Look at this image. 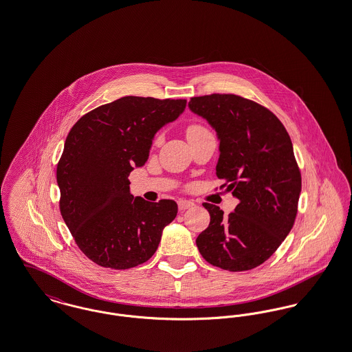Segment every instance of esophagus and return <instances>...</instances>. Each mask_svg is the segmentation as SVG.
<instances>
[{
  "instance_id": "esophagus-1",
  "label": "esophagus",
  "mask_w": 352,
  "mask_h": 352,
  "mask_svg": "<svg viewBox=\"0 0 352 352\" xmlns=\"http://www.w3.org/2000/svg\"><path fill=\"white\" fill-rule=\"evenodd\" d=\"M192 206H194V201H192L182 199V201H178V207H179V210H181V211L187 210V208H190V207H192Z\"/></svg>"
}]
</instances>
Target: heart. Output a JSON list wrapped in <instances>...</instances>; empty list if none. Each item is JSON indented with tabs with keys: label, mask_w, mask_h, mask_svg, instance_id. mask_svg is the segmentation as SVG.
I'll return each instance as SVG.
<instances>
[{
	"label": "heart",
	"mask_w": 352,
	"mask_h": 352,
	"mask_svg": "<svg viewBox=\"0 0 352 352\" xmlns=\"http://www.w3.org/2000/svg\"><path fill=\"white\" fill-rule=\"evenodd\" d=\"M207 132H208V129H207L206 126H203L201 124H198V122H192V124H190V125L186 128V135H187V140L195 138V137H198V135H201V134L207 133ZM162 140H164V135H162V133L157 134V135L154 137L153 145H154V146L161 145Z\"/></svg>",
	"instance_id": "heart-1"
}]
</instances>
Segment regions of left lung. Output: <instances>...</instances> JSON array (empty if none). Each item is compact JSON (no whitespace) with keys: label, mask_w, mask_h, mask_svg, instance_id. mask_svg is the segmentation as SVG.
Here are the masks:
<instances>
[{"label":"left lung","mask_w":352,"mask_h":352,"mask_svg":"<svg viewBox=\"0 0 352 352\" xmlns=\"http://www.w3.org/2000/svg\"><path fill=\"white\" fill-rule=\"evenodd\" d=\"M188 107L218 132L220 190L239 199L227 217L203 203L211 220L197 237L198 250L218 268H256L277 251L297 217L302 181L292 140L268 108L239 95L197 96Z\"/></svg>","instance_id":"8db88e82"}]
</instances>
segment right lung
<instances>
[{"label":"right lung","instance_id":"1","mask_svg":"<svg viewBox=\"0 0 352 352\" xmlns=\"http://www.w3.org/2000/svg\"><path fill=\"white\" fill-rule=\"evenodd\" d=\"M184 107V99L124 96L89 111L71 128L56 166L59 210L76 245L95 264H144L177 217L171 199L133 198L128 177L145 165L155 132Z\"/></svg>","mask_w":352,"mask_h":352}]
</instances>
